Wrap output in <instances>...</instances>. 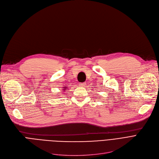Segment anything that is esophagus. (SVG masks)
I'll return each instance as SVG.
<instances>
[{
    "instance_id": "1",
    "label": "esophagus",
    "mask_w": 159,
    "mask_h": 159,
    "mask_svg": "<svg viewBox=\"0 0 159 159\" xmlns=\"http://www.w3.org/2000/svg\"><path fill=\"white\" fill-rule=\"evenodd\" d=\"M79 86H80V87H82V88L85 87V86H86V84H85V83H84V82L79 83Z\"/></svg>"
}]
</instances>
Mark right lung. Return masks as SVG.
Returning <instances> with one entry per match:
<instances>
[{
	"label": "right lung",
	"instance_id": "add662e5",
	"mask_svg": "<svg viewBox=\"0 0 159 159\" xmlns=\"http://www.w3.org/2000/svg\"><path fill=\"white\" fill-rule=\"evenodd\" d=\"M64 89H64V90H65V89H67V88H66V86H64Z\"/></svg>",
	"mask_w": 159,
	"mask_h": 159
}]
</instances>
